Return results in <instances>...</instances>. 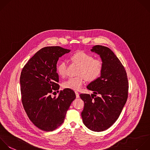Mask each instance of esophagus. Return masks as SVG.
Returning <instances> with one entry per match:
<instances>
[{
	"mask_svg": "<svg viewBox=\"0 0 150 150\" xmlns=\"http://www.w3.org/2000/svg\"><path fill=\"white\" fill-rule=\"evenodd\" d=\"M75 94H76V98H79V97H80V96H79V93L77 91H75Z\"/></svg>",
	"mask_w": 150,
	"mask_h": 150,
	"instance_id": "esophagus-1",
	"label": "esophagus"
}]
</instances>
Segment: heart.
I'll return each instance as SVG.
<instances>
[{"mask_svg": "<svg viewBox=\"0 0 150 150\" xmlns=\"http://www.w3.org/2000/svg\"><path fill=\"white\" fill-rule=\"evenodd\" d=\"M72 61L79 66L77 74L74 77H70L63 82L64 88L79 90L83 86L85 79L88 81L97 80L102 74L104 64L100 59H94V57L85 52H78L71 57ZM57 72L61 77H65L67 74V63L62 61L57 65Z\"/></svg>", "mask_w": 150, "mask_h": 150, "instance_id": "b5f03b06", "label": "heart"}]
</instances>
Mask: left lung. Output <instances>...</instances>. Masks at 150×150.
<instances>
[{
	"instance_id": "8db88e82",
	"label": "left lung",
	"mask_w": 150,
	"mask_h": 150,
	"mask_svg": "<svg viewBox=\"0 0 150 150\" xmlns=\"http://www.w3.org/2000/svg\"><path fill=\"white\" fill-rule=\"evenodd\" d=\"M91 51L100 55L104 69L101 76L87 86L93 94H80L84 103L81 117L88 128L100 132L119 117L128 98V81L123 65L108 47L96 45Z\"/></svg>"
}]
</instances>
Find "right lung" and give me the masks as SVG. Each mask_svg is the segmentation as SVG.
I'll use <instances>...</instances> for the list:
<instances>
[{
  "mask_svg": "<svg viewBox=\"0 0 150 150\" xmlns=\"http://www.w3.org/2000/svg\"><path fill=\"white\" fill-rule=\"evenodd\" d=\"M70 52L60 46L45 47L39 50L23 68L20 78L22 102L30 120L39 129L52 131L64 121L67 111L76 98L73 90L59 92L57 73L59 58Z\"/></svg>",
  "mask_w": 150,
  "mask_h": 150,
  "instance_id": "1",
  "label": "right lung"
}]
</instances>
